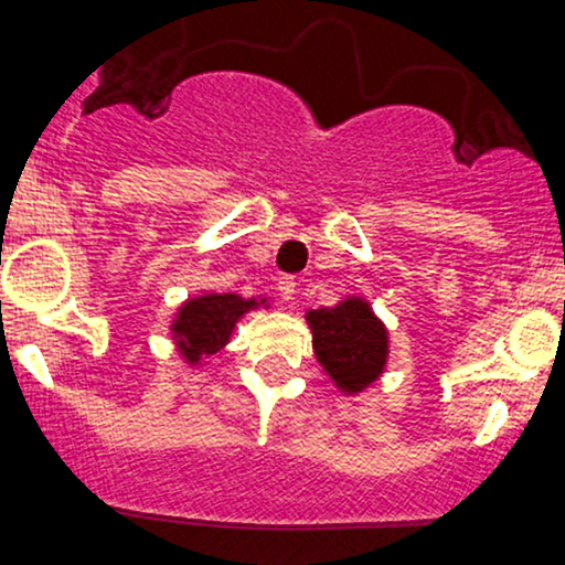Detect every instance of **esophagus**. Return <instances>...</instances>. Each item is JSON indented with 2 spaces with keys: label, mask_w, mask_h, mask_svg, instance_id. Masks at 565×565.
I'll return each instance as SVG.
<instances>
[{
  "label": "esophagus",
  "mask_w": 565,
  "mask_h": 565,
  "mask_svg": "<svg viewBox=\"0 0 565 565\" xmlns=\"http://www.w3.org/2000/svg\"><path fill=\"white\" fill-rule=\"evenodd\" d=\"M276 289H278V295H281V297H284V300H287V302H291V300H295V291H297V284H295V278H291V276H281V278H278Z\"/></svg>",
  "instance_id": "obj_1"
}]
</instances>
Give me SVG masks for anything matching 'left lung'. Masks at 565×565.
I'll return each mask as SVG.
<instances>
[{
  "label": "left lung",
  "mask_w": 565,
  "mask_h": 565,
  "mask_svg": "<svg viewBox=\"0 0 565 565\" xmlns=\"http://www.w3.org/2000/svg\"><path fill=\"white\" fill-rule=\"evenodd\" d=\"M316 359L342 393H361L387 361V329L369 302L350 297L337 308L308 310Z\"/></svg>",
  "instance_id": "obj_1"
}]
</instances>
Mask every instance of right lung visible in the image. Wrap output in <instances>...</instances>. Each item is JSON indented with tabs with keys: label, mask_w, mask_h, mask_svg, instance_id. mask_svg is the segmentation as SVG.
<instances>
[{
	"label": "right lung",
	"mask_w": 565,
	"mask_h": 565,
	"mask_svg": "<svg viewBox=\"0 0 565 565\" xmlns=\"http://www.w3.org/2000/svg\"><path fill=\"white\" fill-rule=\"evenodd\" d=\"M265 300H244L238 295H204L191 297L178 310V319L172 321V334L178 342L180 355L188 364H199L201 355L217 353L228 345L233 327L246 310L257 308Z\"/></svg>",
	"instance_id": "right-lung-1"
}]
</instances>
